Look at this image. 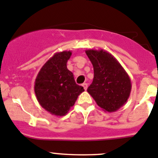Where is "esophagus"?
<instances>
[{"instance_id": "esophagus-1", "label": "esophagus", "mask_w": 158, "mask_h": 158, "mask_svg": "<svg viewBox=\"0 0 158 158\" xmlns=\"http://www.w3.org/2000/svg\"><path fill=\"white\" fill-rule=\"evenodd\" d=\"M82 86H83L84 89L86 90L87 88H88V84H87V83H83V84H82Z\"/></svg>"}]
</instances>
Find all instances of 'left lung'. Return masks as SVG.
<instances>
[{
	"mask_svg": "<svg viewBox=\"0 0 158 158\" xmlns=\"http://www.w3.org/2000/svg\"><path fill=\"white\" fill-rule=\"evenodd\" d=\"M94 70V78L87 89L102 110L113 113L123 106L131 92L130 76L120 62L106 51L85 50Z\"/></svg>",
	"mask_w": 158,
	"mask_h": 158,
	"instance_id": "obj_1",
	"label": "left lung"
}]
</instances>
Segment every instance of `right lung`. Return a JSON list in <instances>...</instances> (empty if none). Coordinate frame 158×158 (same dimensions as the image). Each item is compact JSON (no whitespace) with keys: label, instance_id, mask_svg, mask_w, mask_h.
<instances>
[{"label":"right lung","instance_id":"obj_1","mask_svg":"<svg viewBox=\"0 0 158 158\" xmlns=\"http://www.w3.org/2000/svg\"><path fill=\"white\" fill-rule=\"evenodd\" d=\"M71 51L57 52L42 67L35 82V93L42 108L57 116H65L84 91L67 69Z\"/></svg>","mask_w":158,"mask_h":158}]
</instances>
